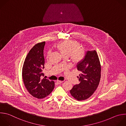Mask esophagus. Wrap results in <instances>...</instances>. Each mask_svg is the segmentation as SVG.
<instances>
[{"label": "esophagus", "mask_w": 126, "mask_h": 126, "mask_svg": "<svg viewBox=\"0 0 126 126\" xmlns=\"http://www.w3.org/2000/svg\"><path fill=\"white\" fill-rule=\"evenodd\" d=\"M56 82H57L58 84H61V83H62L63 82V81H62V80H57V81H56Z\"/></svg>", "instance_id": "1"}]
</instances>
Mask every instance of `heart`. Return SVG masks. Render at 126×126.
Returning <instances> with one entry per match:
<instances>
[{
    "instance_id": "obj_1",
    "label": "heart",
    "mask_w": 126,
    "mask_h": 126,
    "mask_svg": "<svg viewBox=\"0 0 126 126\" xmlns=\"http://www.w3.org/2000/svg\"><path fill=\"white\" fill-rule=\"evenodd\" d=\"M57 48L65 58L69 57L72 62L78 64L81 62L85 57V51L80 47V44L76 40H67L57 45ZM51 51L48 53V56Z\"/></svg>"
}]
</instances>
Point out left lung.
I'll return each instance as SVG.
<instances>
[{
  "mask_svg": "<svg viewBox=\"0 0 126 126\" xmlns=\"http://www.w3.org/2000/svg\"><path fill=\"white\" fill-rule=\"evenodd\" d=\"M80 72L78 78L79 83L70 91L71 95L78 101L86 100L97 89L101 78V67L95 50L88 51L85 57L77 66Z\"/></svg>",
  "mask_w": 126,
  "mask_h": 126,
  "instance_id": "8db88e82",
  "label": "left lung"
}]
</instances>
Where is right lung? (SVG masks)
Returning a JSON list of instances; mask_svg holds the SVG:
<instances>
[{"label": "right lung", "mask_w": 126, "mask_h": 126, "mask_svg": "<svg viewBox=\"0 0 126 126\" xmlns=\"http://www.w3.org/2000/svg\"><path fill=\"white\" fill-rule=\"evenodd\" d=\"M45 41L35 45L30 50L24 62L22 78L26 88L34 97L42 99L48 96L53 90L55 83L45 78L44 74L45 58L44 49Z\"/></svg>", "instance_id": "add662e5"}]
</instances>
